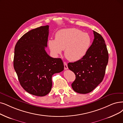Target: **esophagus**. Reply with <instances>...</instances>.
<instances>
[{"mask_svg": "<svg viewBox=\"0 0 123 123\" xmlns=\"http://www.w3.org/2000/svg\"><path fill=\"white\" fill-rule=\"evenodd\" d=\"M63 65H64V68L65 70H67L68 69V65H67V63L66 62H63Z\"/></svg>", "mask_w": 123, "mask_h": 123, "instance_id": "1", "label": "esophagus"}]
</instances>
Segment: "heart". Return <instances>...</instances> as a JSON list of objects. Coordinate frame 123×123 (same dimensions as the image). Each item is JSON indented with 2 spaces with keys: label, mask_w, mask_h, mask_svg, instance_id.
<instances>
[{
  "label": "heart",
  "mask_w": 123,
  "mask_h": 123,
  "mask_svg": "<svg viewBox=\"0 0 123 123\" xmlns=\"http://www.w3.org/2000/svg\"><path fill=\"white\" fill-rule=\"evenodd\" d=\"M91 38L87 33L76 28L62 29L55 34V39L48 41L51 53L58 55L65 49V55L68 60H80L87 53L91 45Z\"/></svg>",
  "instance_id": "1"
}]
</instances>
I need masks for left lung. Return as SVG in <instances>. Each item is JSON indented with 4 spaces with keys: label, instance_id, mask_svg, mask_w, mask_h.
Returning a JSON list of instances; mask_svg holds the SVG:
<instances>
[{
    "label": "left lung",
    "instance_id": "8db88e82",
    "mask_svg": "<svg viewBox=\"0 0 123 123\" xmlns=\"http://www.w3.org/2000/svg\"><path fill=\"white\" fill-rule=\"evenodd\" d=\"M94 39L86 55L80 60L69 62L68 67L75 73L73 89L81 94L94 90L102 81L109 61V53L104 39L93 31Z\"/></svg>",
    "mask_w": 123,
    "mask_h": 123
}]
</instances>
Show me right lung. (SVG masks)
<instances>
[{
    "label": "right lung",
    "mask_w": 123,
    "mask_h": 123,
    "mask_svg": "<svg viewBox=\"0 0 123 123\" xmlns=\"http://www.w3.org/2000/svg\"><path fill=\"white\" fill-rule=\"evenodd\" d=\"M49 26L28 32L19 39L14 48L13 67L24 89L31 94L44 96L52 85V76L64 69L61 58L49 55L47 46Z\"/></svg>",
    "instance_id": "1"
}]
</instances>
